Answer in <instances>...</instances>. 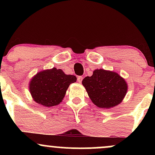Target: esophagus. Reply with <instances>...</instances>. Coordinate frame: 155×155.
<instances>
[{
    "mask_svg": "<svg viewBox=\"0 0 155 155\" xmlns=\"http://www.w3.org/2000/svg\"><path fill=\"white\" fill-rule=\"evenodd\" d=\"M82 79H83V77L81 76H78V78H77V81H78V82L79 83H81V81H82Z\"/></svg>",
    "mask_w": 155,
    "mask_h": 155,
    "instance_id": "34e87169",
    "label": "esophagus"
}]
</instances>
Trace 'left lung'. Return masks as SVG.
Masks as SVG:
<instances>
[{
	"instance_id": "obj_1",
	"label": "left lung",
	"mask_w": 155,
	"mask_h": 155,
	"mask_svg": "<svg viewBox=\"0 0 155 155\" xmlns=\"http://www.w3.org/2000/svg\"><path fill=\"white\" fill-rule=\"evenodd\" d=\"M92 102L101 108H111L122 103L127 92L125 79L116 72L96 69L82 80Z\"/></svg>"
}]
</instances>
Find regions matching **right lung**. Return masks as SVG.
<instances>
[{
    "mask_svg": "<svg viewBox=\"0 0 155 155\" xmlns=\"http://www.w3.org/2000/svg\"><path fill=\"white\" fill-rule=\"evenodd\" d=\"M76 79L75 76L53 68L37 73L30 81L29 90L35 103L51 107L63 101L69 85Z\"/></svg>",
    "mask_w": 155,
    "mask_h": 155,
    "instance_id": "add662e5",
    "label": "right lung"
}]
</instances>
